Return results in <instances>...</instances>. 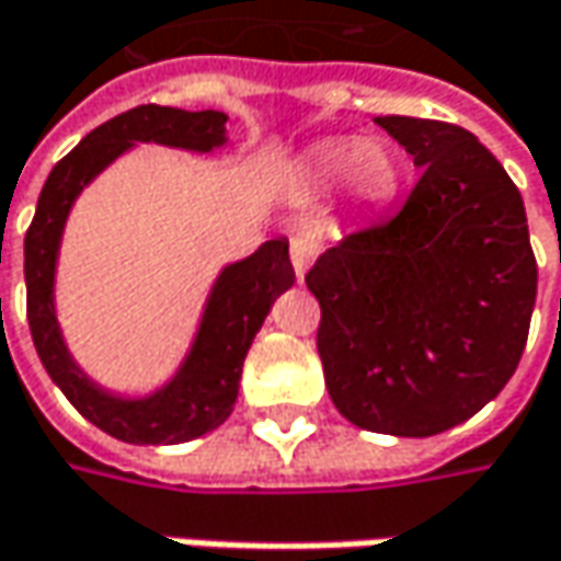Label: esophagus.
Returning a JSON list of instances; mask_svg holds the SVG:
<instances>
[{"instance_id":"obj_1","label":"esophagus","mask_w":561,"mask_h":561,"mask_svg":"<svg viewBox=\"0 0 561 561\" xmlns=\"http://www.w3.org/2000/svg\"><path fill=\"white\" fill-rule=\"evenodd\" d=\"M317 254H320V241L313 234L301 232L291 238V266H295L298 279H305V273L310 270V263L317 260Z\"/></svg>"}]
</instances>
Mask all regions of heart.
Returning a JSON list of instances; mask_svg holds the SVG:
<instances>
[{
  "label": "heart",
  "mask_w": 561,
  "mask_h": 561,
  "mask_svg": "<svg viewBox=\"0 0 561 561\" xmlns=\"http://www.w3.org/2000/svg\"><path fill=\"white\" fill-rule=\"evenodd\" d=\"M301 182L323 194L348 184L360 207H386L402 191V159L382 140H329L305 157Z\"/></svg>",
  "instance_id": "obj_1"
}]
</instances>
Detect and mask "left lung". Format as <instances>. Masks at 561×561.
Listing matches in <instances>:
<instances>
[{"mask_svg": "<svg viewBox=\"0 0 561 561\" xmlns=\"http://www.w3.org/2000/svg\"><path fill=\"white\" fill-rule=\"evenodd\" d=\"M414 157L404 207L313 263L317 352L332 404L360 430L436 436L493 402L522 360L537 260L515 182L471 131L374 118Z\"/></svg>", "mask_w": 561, "mask_h": 561, "instance_id": "obj_1", "label": "left lung"}]
</instances>
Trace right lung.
<instances>
[{"label": "right lung", "mask_w": 561, "mask_h": 561, "mask_svg": "<svg viewBox=\"0 0 561 561\" xmlns=\"http://www.w3.org/2000/svg\"><path fill=\"white\" fill-rule=\"evenodd\" d=\"M229 115L216 110L187 112L172 106H137L93 128L56 162L43 184L34 222L24 234L27 323L46 374L87 421L122 443L175 446L222 424L238 402L241 367L254 335L282 291L295 285L288 241L273 238L254 254L222 266L207 295L201 327L179 370L147 396H118L103 389L71 357L56 317V266L68 213L87 184L135 144H162L191 153H213L229 144Z\"/></svg>", "instance_id": "right-lung-1"}]
</instances>
